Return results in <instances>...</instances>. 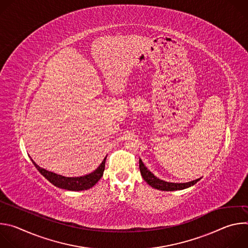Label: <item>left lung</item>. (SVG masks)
<instances>
[{
  "label": "left lung",
  "instance_id": "left-lung-1",
  "mask_svg": "<svg viewBox=\"0 0 248 248\" xmlns=\"http://www.w3.org/2000/svg\"><path fill=\"white\" fill-rule=\"evenodd\" d=\"M139 169H140V173L142 175L143 180L149 185L151 186L153 188L158 189V190H163V191H174V190H183L186 188H188L192 186H194L196 183H198L200 179L188 182V183H184V184H180V183H169V182H165L163 180L158 179L157 176H155L143 164L142 160L139 159Z\"/></svg>",
  "mask_w": 248,
  "mask_h": 248
}]
</instances>
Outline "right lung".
I'll return each instance as SVG.
<instances>
[{
    "instance_id": "obj_1",
    "label": "right lung",
    "mask_w": 248,
    "mask_h": 248,
    "mask_svg": "<svg viewBox=\"0 0 248 248\" xmlns=\"http://www.w3.org/2000/svg\"><path fill=\"white\" fill-rule=\"evenodd\" d=\"M106 158L102 161L100 166L93 170L90 173H87L85 175H80V176H64L62 174H58L56 172L47 170L41 167H39L36 163H35L32 159L33 165L36 167V169L39 170V172L44 176L45 179H47L52 185L59 188L66 189V190H72V191H81V190H86L94 186L98 181L102 178L104 170H105V162Z\"/></svg>"
}]
</instances>
